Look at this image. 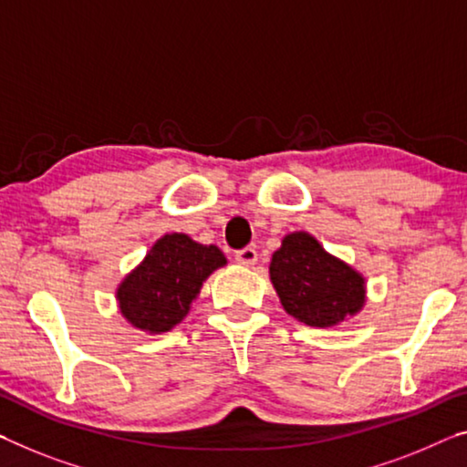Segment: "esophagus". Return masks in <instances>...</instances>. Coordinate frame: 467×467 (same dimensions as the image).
<instances>
[{
  "label": "esophagus",
  "mask_w": 467,
  "mask_h": 467,
  "mask_svg": "<svg viewBox=\"0 0 467 467\" xmlns=\"http://www.w3.org/2000/svg\"><path fill=\"white\" fill-rule=\"evenodd\" d=\"M234 260L243 264V266H254V264L257 262V252L255 247H243L239 249V252L234 254Z\"/></svg>",
  "instance_id": "34e87169"
}]
</instances>
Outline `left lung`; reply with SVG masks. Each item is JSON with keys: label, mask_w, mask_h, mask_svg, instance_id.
<instances>
[{"label": "left lung", "mask_w": 467, "mask_h": 467, "mask_svg": "<svg viewBox=\"0 0 467 467\" xmlns=\"http://www.w3.org/2000/svg\"><path fill=\"white\" fill-rule=\"evenodd\" d=\"M270 281L283 308L310 327L342 323L365 302V278L306 233L285 236L270 262Z\"/></svg>", "instance_id": "1"}]
</instances>
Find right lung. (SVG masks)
<instances>
[{"instance_id":"1","label":"right lung","mask_w":467,"mask_h":467,"mask_svg":"<svg viewBox=\"0 0 467 467\" xmlns=\"http://www.w3.org/2000/svg\"><path fill=\"white\" fill-rule=\"evenodd\" d=\"M226 257L215 245H199L186 234H165L117 291L119 308L138 329L170 331L186 317L201 285Z\"/></svg>"}]
</instances>
